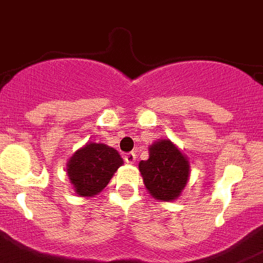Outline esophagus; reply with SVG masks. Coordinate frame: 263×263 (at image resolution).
Returning a JSON list of instances; mask_svg holds the SVG:
<instances>
[{
    "label": "esophagus",
    "instance_id": "1",
    "mask_svg": "<svg viewBox=\"0 0 263 263\" xmlns=\"http://www.w3.org/2000/svg\"><path fill=\"white\" fill-rule=\"evenodd\" d=\"M136 160H137V157L133 152H130V153H126V155H125V161H126L127 164H134V162H136Z\"/></svg>",
    "mask_w": 263,
    "mask_h": 263
}]
</instances>
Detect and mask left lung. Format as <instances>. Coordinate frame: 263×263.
<instances>
[{"instance_id": "8db88e82", "label": "left lung", "mask_w": 263, "mask_h": 263, "mask_svg": "<svg viewBox=\"0 0 263 263\" xmlns=\"http://www.w3.org/2000/svg\"><path fill=\"white\" fill-rule=\"evenodd\" d=\"M138 169L147 192L160 201L179 199L190 180V161L168 138L149 146V158L140 161Z\"/></svg>"}]
</instances>
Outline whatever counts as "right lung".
<instances>
[{
	"label": "right lung",
	"instance_id": "right-lung-1",
	"mask_svg": "<svg viewBox=\"0 0 263 263\" xmlns=\"http://www.w3.org/2000/svg\"><path fill=\"white\" fill-rule=\"evenodd\" d=\"M122 164V157L114 147L87 142L69 157L67 175L78 196L92 197L105 190Z\"/></svg>",
	"mask_w": 263,
	"mask_h": 263
}]
</instances>
